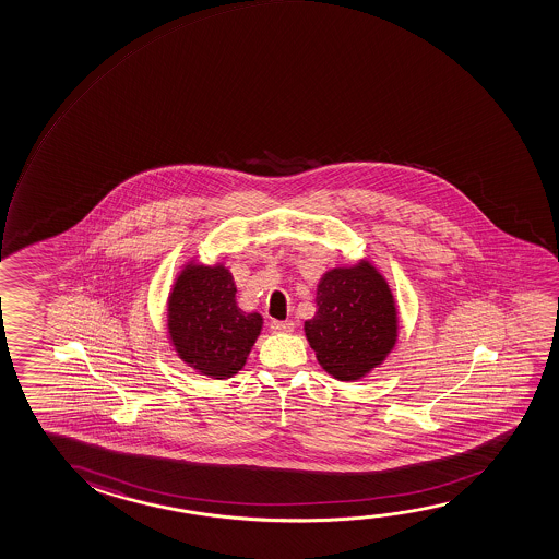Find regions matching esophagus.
Returning a JSON list of instances; mask_svg holds the SVG:
<instances>
[{
	"instance_id": "esophagus-1",
	"label": "esophagus",
	"mask_w": 559,
	"mask_h": 559,
	"mask_svg": "<svg viewBox=\"0 0 559 559\" xmlns=\"http://www.w3.org/2000/svg\"><path fill=\"white\" fill-rule=\"evenodd\" d=\"M271 331L292 332L294 331V323L292 321H271Z\"/></svg>"
}]
</instances>
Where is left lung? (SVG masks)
<instances>
[{"mask_svg": "<svg viewBox=\"0 0 559 559\" xmlns=\"http://www.w3.org/2000/svg\"><path fill=\"white\" fill-rule=\"evenodd\" d=\"M316 304V317L304 331L317 361L334 379H364L396 346V301L369 261L326 271L317 284Z\"/></svg>", "mask_w": 559, "mask_h": 559, "instance_id": "1", "label": "left lung"}]
</instances>
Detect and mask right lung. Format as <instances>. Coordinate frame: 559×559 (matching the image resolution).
Wrapping results in <instances>:
<instances>
[{
	"instance_id": "obj_1",
	"label": "right lung",
	"mask_w": 559,
	"mask_h": 559,
	"mask_svg": "<svg viewBox=\"0 0 559 559\" xmlns=\"http://www.w3.org/2000/svg\"><path fill=\"white\" fill-rule=\"evenodd\" d=\"M263 326L259 313L236 304L233 273L223 263L190 261L180 271L167 301V329L178 357L211 379L240 371Z\"/></svg>"
}]
</instances>
